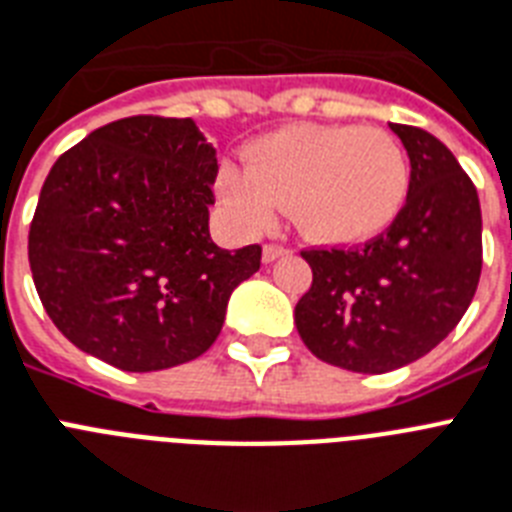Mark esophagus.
<instances>
[{
	"instance_id": "esophagus-1",
	"label": "esophagus",
	"mask_w": 512,
	"mask_h": 512,
	"mask_svg": "<svg viewBox=\"0 0 512 512\" xmlns=\"http://www.w3.org/2000/svg\"><path fill=\"white\" fill-rule=\"evenodd\" d=\"M287 248L285 246H277V243H266L264 246V261L269 264V261L280 259V256H285Z\"/></svg>"
}]
</instances>
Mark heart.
<instances>
[{
    "mask_svg": "<svg viewBox=\"0 0 512 512\" xmlns=\"http://www.w3.org/2000/svg\"><path fill=\"white\" fill-rule=\"evenodd\" d=\"M411 185L405 151L390 133L348 125H298L261 138L248 164L222 167L219 198L235 225L261 232L290 206L303 235L358 243L390 227Z\"/></svg>",
    "mask_w": 512,
    "mask_h": 512,
    "instance_id": "1",
    "label": "heart"
}]
</instances>
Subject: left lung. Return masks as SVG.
<instances>
[{
	"label": "left lung",
	"mask_w": 512,
	"mask_h": 512,
	"mask_svg": "<svg viewBox=\"0 0 512 512\" xmlns=\"http://www.w3.org/2000/svg\"><path fill=\"white\" fill-rule=\"evenodd\" d=\"M411 159L408 196L387 230L353 248H306L314 280L295 327L316 358L384 374L426 356L463 319L481 277V209L445 143L392 122Z\"/></svg>",
	"instance_id": "obj_1"
}]
</instances>
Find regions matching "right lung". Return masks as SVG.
I'll return each instance as SVG.
<instances>
[{
	"mask_svg": "<svg viewBox=\"0 0 512 512\" xmlns=\"http://www.w3.org/2000/svg\"><path fill=\"white\" fill-rule=\"evenodd\" d=\"M217 151L190 117L135 114L88 133L46 175L31 232L33 285L54 327L122 371L211 348L261 246L209 238Z\"/></svg>",
	"mask_w": 512,
	"mask_h": 512,
	"instance_id": "right-lung-1",
	"label": "right lung"
}]
</instances>
